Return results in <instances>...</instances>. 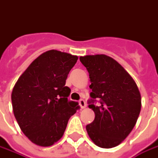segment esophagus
<instances>
[{
    "label": "esophagus",
    "mask_w": 158,
    "mask_h": 158,
    "mask_svg": "<svg viewBox=\"0 0 158 158\" xmlns=\"http://www.w3.org/2000/svg\"><path fill=\"white\" fill-rule=\"evenodd\" d=\"M79 105H80V106H81V108H84V107L86 106L85 101H84V100H82V99L80 100V101H79Z\"/></svg>",
    "instance_id": "obj_1"
}]
</instances>
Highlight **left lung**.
Segmentation results:
<instances>
[{"label": "left lung", "instance_id": "8db88e82", "mask_svg": "<svg viewBox=\"0 0 158 158\" xmlns=\"http://www.w3.org/2000/svg\"><path fill=\"white\" fill-rule=\"evenodd\" d=\"M80 61L89 73L92 89L89 107L94 119L86 130L97 146L105 149L122 143L136 125L141 110V94L133 78L110 56L87 55ZM101 100L99 106L92 103Z\"/></svg>", "mask_w": 158, "mask_h": 158}]
</instances>
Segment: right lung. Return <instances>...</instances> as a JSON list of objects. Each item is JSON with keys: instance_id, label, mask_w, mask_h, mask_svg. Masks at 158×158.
<instances>
[{"instance_id": "right-lung-1", "label": "right lung", "mask_w": 158, "mask_h": 158, "mask_svg": "<svg viewBox=\"0 0 158 158\" xmlns=\"http://www.w3.org/2000/svg\"><path fill=\"white\" fill-rule=\"evenodd\" d=\"M78 56L56 50L42 53L22 73L12 91L15 117L23 133L37 145L47 147L63 137L78 103L68 101L65 86Z\"/></svg>"}]
</instances>
